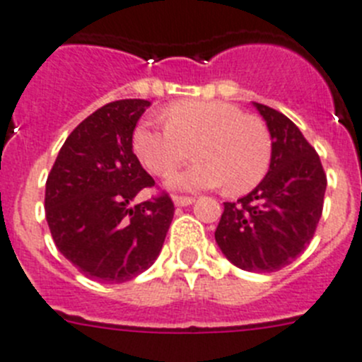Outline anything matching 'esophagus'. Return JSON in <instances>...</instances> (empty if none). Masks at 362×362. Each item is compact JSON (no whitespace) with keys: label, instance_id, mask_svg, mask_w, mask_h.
<instances>
[{"label":"esophagus","instance_id":"esophagus-1","mask_svg":"<svg viewBox=\"0 0 362 362\" xmlns=\"http://www.w3.org/2000/svg\"><path fill=\"white\" fill-rule=\"evenodd\" d=\"M175 205H178V207H185V205H191L194 202L193 197H175Z\"/></svg>","mask_w":362,"mask_h":362}]
</instances>
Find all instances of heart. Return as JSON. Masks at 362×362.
Wrapping results in <instances>:
<instances>
[{"label": "heart", "instance_id": "heart-1", "mask_svg": "<svg viewBox=\"0 0 362 362\" xmlns=\"http://www.w3.org/2000/svg\"><path fill=\"white\" fill-rule=\"evenodd\" d=\"M162 128L142 120L133 129V151L149 173L165 177L191 153L198 160L169 177L175 189L223 184L227 193H249L265 178L272 136L259 117L226 100H180L162 112Z\"/></svg>", "mask_w": 362, "mask_h": 362}]
</instances>
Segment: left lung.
<instances>
[{
  "instance_id": "8db88e82",
  "label": "left lung",
  "mask_w": 362,
  "mask_h": 362,
  "mask_svg": "<svg viewBox=\"0 0 362 362\" xmlns=\"http://www.w3.org/2000/svg\"><path fill=\"white\" fill-rule=\"evenodd\" d=\"M256 104L272 136V160L259 185L226 202L214 230L226 258L249 272H276L307 249L323 214L327 173L288 117Z\"/></svg>"
}]
</instances>
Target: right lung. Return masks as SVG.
I'll return each instance as SVG.
<instances>
[{
	"mask_svg": "<svg viewBox=\"0 0 362 362\" xmlns=\"http://www.w3.org/2000/svg\"><path fill=\"white\" fill-rule=\"evenodd\" d=\"M149 104H104L68 135L48 173L45 213L52 238L90 279L124 283L148 270L173 220L175 204L165 191L133 205L155 185L132 142Z\"/></svg>",
	"mask_w": 362,
	"mask_h": 362,
	"instance_id": "1",
	"label": "right lung"
}]
</instances>
